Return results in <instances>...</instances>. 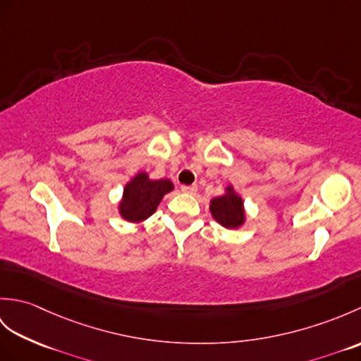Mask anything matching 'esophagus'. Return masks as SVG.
Returning a JSON list of instances; mask_svg holds the SVG:
<instances>
[{"mask_svg":"<svg viewBox=\"0 0 361 361\" xmlns=\"http://www.w3.org/2000/svg\"><path fill=\"white\" fill-rule=\"evenodd\" d=\"M197 186L195 185H192V186H181V192H185V194H195L197 192Z\"/></svg>","mask_w":361,"mask_h":361,"instance_id":"obj_1","label":"esophagus"}]
</instances>
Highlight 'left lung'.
I'll return each instance as SVG.
<instances>
[{
	"instance_id": "8db88e82",
	"label": "left lung",
	"mask_w": 361,
	"mask_h": 361,
	"mask_svg": "<svg viewBox=\"0 0 361 361\" xmlns=\"http://www.w3.org/2000/svg\"><path fill=\"white\" fill-rule=\"evenodd\" d=\"M209 211L214 220L226 229H237L247 221L243 198L237 194L233 185H228L224 194L212 198L209 202Z\"/></svg>"
}]
</instances>
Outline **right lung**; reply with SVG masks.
Instances as JSON below:
<instances>
[{
    "label": "right lung",
    "instance_id": "1",
    "mask_svg": "<svg viewBox=\"0 0 361 361\" xmlns=\"http://www.w3.org/2000/svg\"><path fill=\"white\" fill-rule=\"evenodd\" d=\"M173 183L167 178L152 180L150 175L140 171L130 178L118 203V212L128 224H142L157 212L164 195L172 192Z\"/></svg>",
    "mask_w": 361,
    "mask_h": 361
}]
</instances>
